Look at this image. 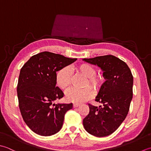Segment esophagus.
Returning a JSON list of instances; mask_svg holds the SVG:
<instances>
[{
	"instance_id": "esophagus-1",
	"label": "esophagus",
	"mask_w": 151,
	"mask_h": 151,
	"mask_svg": "<svg viewBox=\"0 0 151 151\" xmlns=\"http://www.w3.org/2000/svg\"><path fill=\"white\" fill-rule=\"evenodd\" d=\"M78 106H79V104L78 103H74L73 104V107H78Z\"/></svg>"
}]
</instances>
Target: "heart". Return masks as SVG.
<instances>
[{
    "instance_id": "b5f03b06",
    "label": "heart",
    "mask_w": 151,
    "mask_h": 151,
    "mask_svg": "<svg viewBox=\"0 0 151 151\" xmlns=\"http://www.w3.org/2000/svg\"><path fill=\"white\" fill-rule=\"evenodd\" d=\"M76 70L85 78V86L91 85L94 88H99L104 82V77L96 74V70L93 66L87 63H83L76 67ZM72 81V72L69 67H64L58 70L56 76V83L60 89L66 91L70 88ZM93 88L87 87L83 89H71L66 93V98L68 101L74 103H81L88 100L93 96Z\"/></svg>"
}]
</instances>
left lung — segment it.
Here are the masks:
<instances>
[{"label":"left lung","instance_id":"obj_1","mask_svg":"<svg viewBox=\"0 0 151 151\" xmlns=\"http://www.w3.org/2000/svg\"><path fill=\"white\" fill-rule=\"evenodd\" d=\"M84 61L97 65L106 79L95 101L103 106L88 104L89 113L83 121L88 133L105 137L113 133L124 121L133 96V76L126 63L113 55H104Z\"/></svg>","mask_w":151,"mask_h":151}]
</instances>
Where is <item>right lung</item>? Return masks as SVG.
I'll use <instances>...</instances> for the list:
<instances>
[{"label": "right lung", "mask_w": 151, "mask_h": 151, "mask_svg": "<svg viewBox=\"0 0 151 151\" xmlns=\"http://www.w3.org/2000/svg\"><path fill=\"white\" fill-rule=\"evenodd\" d=\"M77 58L44 51L33 55L21 68L17 87L21 114L35 133L50 136L59 132L71 104H55L64 96L56 87L57 72Z\"/></svg>", "instance_id": "1"}]
</instances>
